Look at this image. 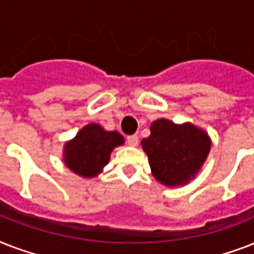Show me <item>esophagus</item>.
Instances as JSON below:
<instances>
[{
  "instance_id": "34e87169",
  "label": "esophagus",
  "mask_w": 254,
  "mask_h": 254,
  "mask_svg": "<svg viewBox=\"0 0 254 254\" xmlns=\"http://www.w3.org/2000/svg\"><path fill=\"white\" fill-rule=\"evenodd\" d=\"M127 142L129 143L130 146H137V143H138V135H137V134L127 135Z\"/></svg>"
}]
</instances>
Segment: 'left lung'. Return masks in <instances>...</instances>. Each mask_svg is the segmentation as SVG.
Returning a JSON list of instances; mask_svg holds the SVG:
<instances>
[{"mask_svg":"<svg viewBox=\"0 0 254 254\" xmlns=\"http://www.w3.org/2000/svg\"><path fill=\"white\" fill-rule=\"evenodd\" d=\"M150 131L141 145L155 179L166 186L187 183L208 155V135L191 124L179 127L163 119L151 124Z\"/></svg>","mask_w":254,"mask_h":254,"instance_id":"left-lung-1","label":"left lung"}]
</instances>
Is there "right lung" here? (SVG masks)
<instances>
[{
	"label": "right lung",
	"mask_w": 254,
	"mask_h": 254,
	"mask_svg": "<svg viewBox=\"0 0 254 254\" xmlns=\"http://www.w3.org/2000/svg\"><path fill=\"white\" fill-rule=\"evenodd\" d=\"M123 143L120 133L105 131L97 124H91L65 145L64 162L81 177H95L109 162L111 151Z\"/></svg>",
	"instance_id": "obj_1"
}]
</instances>
